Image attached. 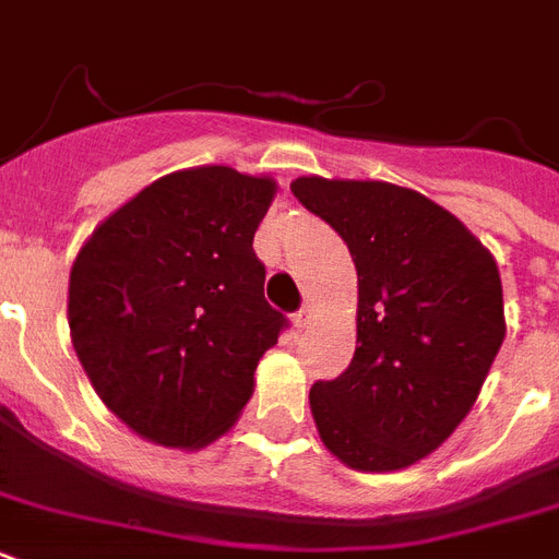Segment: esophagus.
I'll list each match as a JSON object with an SVG mask.
<instances>
[{
	"label": "esophagus",
	"instance_id": "obj_1",
	"mask_svg": "<svg viewBox=\"0 0 559 559\" xmlns=\"http://www.w3.org/2000/svg\"><path fill=\"white\" fill-rule=\"evenodd\" d=\"M293 324H296V331H305L310 324V307H301L298 313H293Z\"/></svg>",
	"mask_w": 559,
	"mask_h": 559
}]
</instances>
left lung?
<instances>
[{
  "label": "left lung",
  "instance_id": "8db88e82",
  "mask_svg": "<svg viewBox=\"0 0 559 559\" xmlns=\"http://www.w3.org/2000/svg\"><path fill=\"white\" fill-rule=\"evenodd\" d=\"M289 191L357 266L354 359L310 389L319 438L350 469L408 467L455 432L502 348L499 266L459 217L412 188L298 177Z\"/></svg>",
  "mask_w": 559,
  "mask_h": 559
}]
</instances>
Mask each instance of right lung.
<instances>
[{"instance_id": "obj_1", "label": "right lung", "mask_w": 559, "mask_h": 559, "mask_svg": "<svg viewBox=\"0 0 559 559\" xmlns=\"http://www.w3.org/2000/svg\"><path fill=\"white\" fill-rule=\"evenodd\" d=\"M278 186L226 165L174 170L112 211L69 275L74 354L144 441L202 450L235 426L287 319L263 298L254 231Z\"/></svg>"}]
</instances>
